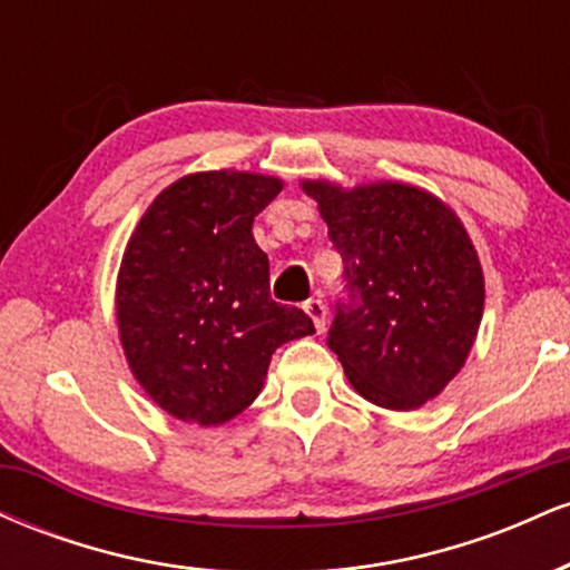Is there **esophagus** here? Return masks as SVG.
Here are the masks:
<instances>
[{
    "instance_id": "34e87169",
    "label": "esophagus",
    "mask_w": 570,
    "mask_h": 570,
    "mask_svg": "<svg viewBox=\"0 0 570 570\" xmlns=\"http://www.w3.org/2000/svg\"><path fill=\"white\" fill-rule=\"evenodd\" d=\"M303 307H305L307 316L313 318V324H316V330L324 332V330H326V305H324V299H322V297H311Z\"/></svg>"
}]
</instances>
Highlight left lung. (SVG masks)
<instances>
[{
  "mask_svg": "<svg viewBox=\"0 0 570 570\" xmlns=\"http://www.w3.org/2000/svg\"><path fill=\"white\" fill-rule=\"evenodd\" d=\"M343 257L326 345L377 407L415 410L463 367L485 305L476 252L458 217L407 185L351 193L305 181Z\"/></svg>",
  "mask_w": 570,
  "mask_h": 570,
  "instance_id": "8db88e82",
  "label": "left lung"
}]
</instances>
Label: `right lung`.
Instances as JSON below:
<instances>
[{
	"mask_svg": "<svg viewBox=\"0 0 570 570\" xmlns=\"http://www.w3.org/2000/svg\"><path fill=\"white\" fill-rule=\"evenodd\" d=\"M273 176L208 171L163 189L130 235L117 276V326L136 381L163 410L217 426L263 389L278 345L311 335L299 307L271 299L254 217Z\"/></svg>",
	"mask_w": 570,
	"mask_h": 570,
	"instance_id": "obj_1",
	"label": "right lung"
}]
</instances>
